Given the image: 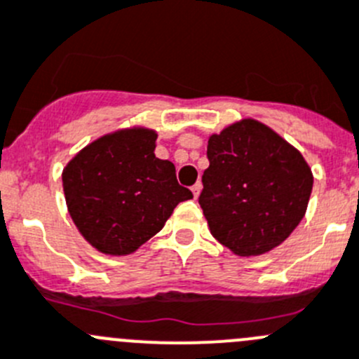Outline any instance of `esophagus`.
<instances>
[{"mask_svg":"<svg viewBox=\"0 0 359 359\" xmlns=\"http://www.w3.org/2000/svg\"><path fill=\"white\" fill-rule=\"evenodd\" d=\"M201 189H203V185H201V183H196V185L192 187V192H194V197H199V194H201Z\"/></svg>","mask_w":359,"mask_h":359,"instance_id":"esophagus-1","label":"esophagus"}]
</instances>
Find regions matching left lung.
<instances>
[{
  "label": "left lung",
  "mask_w": 359,
  "mask_h": 359,
  "mask_svg": "<svg viewBox=\"0 0 359 359\" xmlns=\"http://www.w3.org/2000/svg\"><path fill=\"white\" fill-rule=\"evenodd\" d=\"M199 204L210 231L241 257L278 247L305 217L313 176L269 126L241 119L208 139Z\"/></svg>",
  "instance_id": "8db88e82"
}]
</instances>
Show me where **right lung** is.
I'll return each mask as SVG.
<instances>
[{"label": "right lung", "instance_id": "obj_1", "mask_svg": "<svg viewBox=\"0 0 359 359\" xmlns=\"http://www.w3.org/2000/svg\"><path fill=\"white\" fill-rule=\"evenodd\" d=\"M156 132L142 126L97 139L63 169L68 213L84 240L107 255H128L155 236L174 208L192 199L176 167L155 156Z\"/></svg>", "mask_w": 359, "mask_h": 359}]
</instances>
